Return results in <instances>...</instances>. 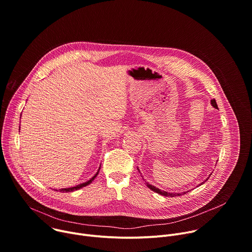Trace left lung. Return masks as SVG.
I'll list each match as a JSON object with an SVG mask.
<instances>
[{
    "mask_svg": "<svg viewBox=\"0 0 252 252\" xmlns=\"http://www.w3.org/2000/svg\"><path fill=\"white\" fill-rule=\"evenodd\" d=\"M210 102H211V104H212V106L213 107H215V109H218L219 110V106H218V104H217V101H215V99L213 98V99H211L210 100ZM137 170H138V172H140L139 171V169H138V167H137ZM211 175V174H210ZM210 175H208V177L205 179V181L202 183V184H200V185H203L205 182H207V179L209 178V176ZM142 179H143V177H142ZM143 181H145V179H143ZM145 183H146V185H147V187L150 189H152L153 191H156L157 193H158V194H161V195H163V196H170V197H174V196H177V195H183V194H185V193H187V191H184V192H167V191H165V190H162V189H159L158 188H157V187H155V186H153V185H150L147 181H145ZM199 185V186H200Z\"/></svg>",
    "mask_w": 252,
    "mask_h": 252,
    "instance_id": "left-lung-1",
    "label": "left lung"
}]
</instances>
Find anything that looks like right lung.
<instances>
[{
	"instance_id": "add662e5",
	"label": "right lung",
	"mask_w": 252,
	"mask_h": 252,
	"mask_svg": "<svg viewBox=\"0 0 252 252\" xmlns=\"http://www.w3.org/2000/svg\"><path fill=\"white\" fill-rule=\"evenodd\" d=\"M99 168H100V166L98 167L96 173H95L92 178H90L89 181H87L86 183L80 184V185H78V186H76V187H71V188H67V189H55V190H56V191H60V192H70V191H75V190H78V189H83V188H85V187H87V186H89L90 184L93 183V181L96 177V175H97L98 172H99Z\"/></svg>"
}]
</instances>
